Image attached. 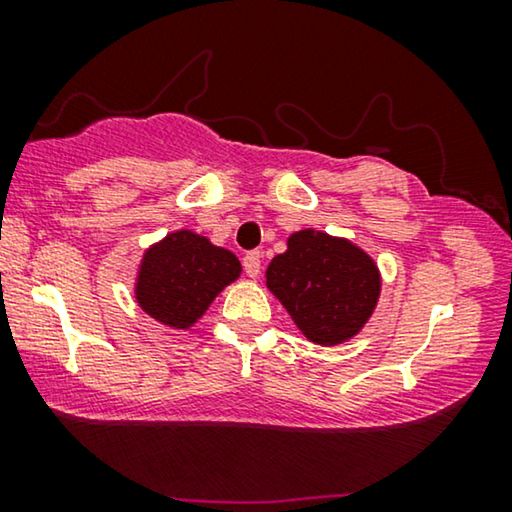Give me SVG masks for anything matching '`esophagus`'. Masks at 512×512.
<instances>
[{
	"instance_id": "1",
	"label": "esophagus",
	"mask_w": 512,
	"mask_h": 512,
	"mask_svg": "<svg viewBox=\"0 0 512 512\" xmlns=\"http://www.w3.org/2000/svg\"><path fill=\"white\" fill-rule=\"evenodd\" d=\"M242 263H244V272H247V277L256 279L261 275V254H258V251H249Z\"/></svg>"
}]
</instances>
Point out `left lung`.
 <instances>
[{
	"label": "left lung",
	"mask_w": 512,
	"mask_h": 512,
	"mask_svg": "<svg viewBox=\"0 0 512 512\" xmlns=\"http://www.w3.org/2000/svg\"><path fill=\"white\" fill-rule=\"evenodd\" d=\"M265 284L307 340L331 347L352 340L368 324L382 277L354 242L305 228L272 258Z\"/></svg>",
	"instance_id": "8db88e82"
}]
</instances>
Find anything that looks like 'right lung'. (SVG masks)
I'll return each mask as SVG.
<instances>
[{
    "mask_svg": "<svg viewBox=\"0 0 512 512\" xmlns=\"http://www.w3.org/2000/svg\"><path fill=\"white\" fill-rule=\"evenodd\" d=\"M240 272L242 265L233 251L184 228L144 251L135 298L158 324L186 331Z\"/></svg>",
    "mask_w": 512,
    "mask_h": 512,
    "instance_id": "add662e5",
    "label": "right lung"
}]
</instances>
